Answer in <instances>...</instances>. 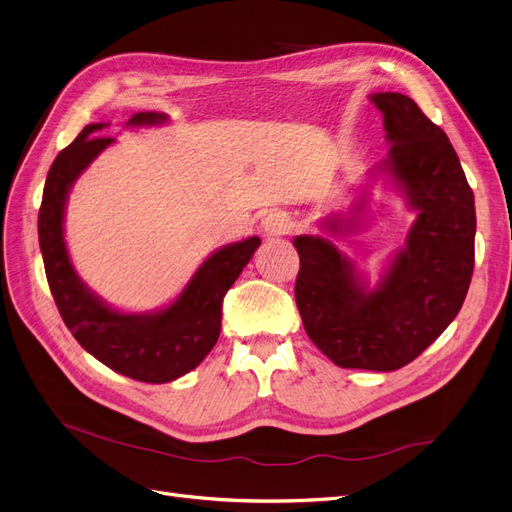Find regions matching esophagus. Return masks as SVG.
<instances>
[{
	"instance_id": "obj_1",
	"label": "esophagus",
	"mask_w": 512,
	"mask_h": 512,
	"mask_svg": "<svg viewBox=\"0 0 512 512\" xmlns=\"http://www.w3.org/2000/svg\"><path fill=\"white\" fill-rule=\"evenodd\" d=\"M261 227L268 236H285L291 232L293 221H291L289 213H285V211H272L263 217Z\"/></svg>"
}]
</instances>
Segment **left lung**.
I'll return each mask as SVG.
<instances>
[{"mask_svg":"<svg viewBox=\"0 0 512 512\" xmlns=\"http://www.w3.org/2000/svg\"><path fill=\"white\" fill-rule=\"evenodd\" d=\"M384 113L388 158L377 164L418 213L403 249L375 289L333 242L297 236L295 301L314 346L337 367L396 371L418 358L458 316L475 268V196L456 149L413 99L371 97ZM356 217L325 227L352 232Z\"/></svg>","mask_w":512,"mask_h":512,"instance_id":"1","label":"left lung"}]
</instances>
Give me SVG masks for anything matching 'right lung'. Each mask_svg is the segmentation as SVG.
Wrapping results in <instances>:
<instances>
[{
    "mask_svg": "<svg viewBox=\"0 0 512 512\" xmlns=\"http://www.w3.org/2000/svg\"><path fill=\"white\" fill-rule=\"evenodd\" d=\"M162 122H166L164 113L143 111L135 113L126 126ZM105 126L88 124L48 170L37 219L46 278L67 329L86 352L132 380L166 384L196 369L217 344L223 297L261 240L251 236L215 251L164 310L130 314L109 308L75 274L63 234L65 204L73 181L113 143L109 137H97Z\"/></svg>",
    "mask_w": 512,
    "mask_h": 512,
    "instance_id": "right-lung-1",
    "label": "right lung"
}]
</instances>
